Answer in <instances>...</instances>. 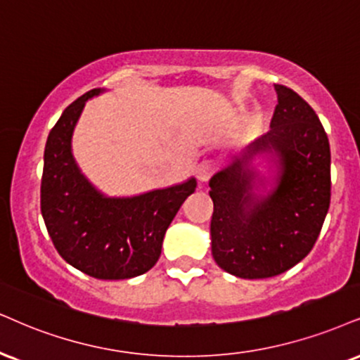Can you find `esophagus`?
I'll use <instances>...</instances> for the list:
<instances>
[{
    "label": "esophagus",
    "mask_w": 360,
    "mask_h": 360,
    "mask_svg": "<svg viewBox=\"0 0 360 360\" xmlns=\"http://www.w3.org/2000/svg\"><path fill=\"white\" fill-rule=\"evenodd\" d=\"M214 170H215V165L212 160H202L200 163L197 165V179L200 181H208L210 180V176L214 175Z\"/></svg>",
    "instance_id": "1"
}]
</instances>
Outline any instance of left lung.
Segmentation results:
<instances>
[{"label":"left lung","mask_w":360,"mask_h":360,"mask_svg":"<svg viewBox=\"0 0 360 360\" xmlns=\"http://www.w3.org/2000/svg\"><path fill=\"white\" fill-rule=\"evenodd\" d=\"M275 91L270 131L232 155L208 181L212 255L240 278H269L299 264L330 205V146L321 120L294 90L275 85Z\"/></svg>","instance_id":"8db88e82"}]
</instances>
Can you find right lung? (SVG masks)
Listing matches in <instances>:
<instances>
[{
    "label": "right lung",
    "mask_w": 360,
    "mask_h": 360,
    "mask_svg": "<svg viewBox=\"0 0 360 360\" xmlns=\"http://www.w3.org/2000/svg\"><path fill=\"white\" fill-rule=\"evenodd\" d=\"M105 90L85 93L61 113L44 146L41 215L53 245L90 277L122 281L148 272L162 254L168 225L197 188L181 184L131 197H110L86 179L73 157L72 139L85 103Z\"/></svg>",
    "instance_id": "add662e5"
}]
</instances>
